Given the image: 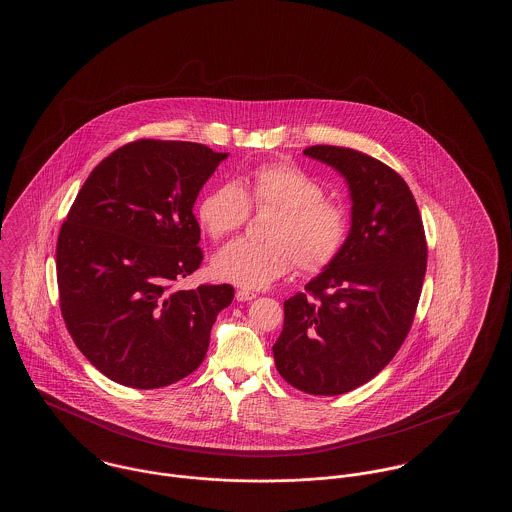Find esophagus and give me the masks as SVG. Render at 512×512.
Returning <instances> with one entry per match:
<instances>
[{
    "mask_svg": "<svg viewBox=\"0 0 512 512\" xmlns=\"http://www.w3.org/2000/svg\"><path fill=\"white\" fill-rule=\"evenodd\" d=\"M255 297H257L255 293L247 292V290H238V292H236V299H238V301H251V299H255Z\"/></svg>",
    "mask_w": 512,
    "mask_h": 512,
    "instance_id": "esophagus-1",
    "label": "esophagus"
}]
</instances>
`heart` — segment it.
<instances>
[{
  "label": "heart",
  "instance_id": "b5f03b06",
  "mask_svg": "<svg viewBox=\"0 0 512 512\" xmlns=\"http://www.w3.org/2000/svg\"><path fill=\"white\" fill-rule=\"evenodd\" d=\"M249 207L276 209L263 238L267 242L236 240L213 257V274L236 286L259 290L284 276L293 261L303 272L328 267L347 238L349 220L340 203L326 199L324 188L290 163H267L245 178L220 184L199 203L203 230L220 240L240 230Z\"/></svg>",
  "mask_w": 512,
  "mask_h": 512
}]
</instances>
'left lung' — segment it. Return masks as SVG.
<instances>
[{"label":"left lung","mask_w":512,"mask_h":512,"mask_svg":"<svg viewBox=\"0 0 512 512\" xmlns=\"http://www.w3.org/2000/svg\"><path fill=\"white\" fill-rule=\"evenodd\" d=\"M351 197V228L338 257L305 292L284 301L272 345L280 376L311 395H340L372 380L407 338L426 274L428 247L407 182L349 147L311 146Z\"/></svg>","instance_id":"1"}]
</instances>
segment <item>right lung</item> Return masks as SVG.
<instances>
[{"mask_svg":"<svg viewBox=\"0 0 512 512\" xmlns=\"http://www.w3.org/2000/svg\"><path fill=\"white\" fill-rule=\"evenodd\" d=\"M228 153L138 140L105 157L57 240L61 315L82 355L113 382L165 388L203 363L230 284L178 290L199 268L194 203Z\"/></svg>","mask_w":512,"mask_h":512,"instance_id":"obj_1","label":"right lung"}]
</instances>
